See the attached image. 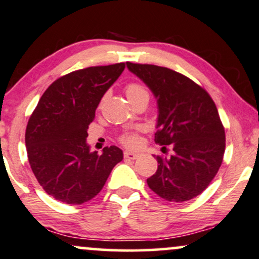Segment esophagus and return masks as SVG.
I'll return each instance as SVG.
<instances>
[{
	"label": "esophagus",
	"instance_id": "esophagus-1",
	"mask_svg": "<svg viewBox=\"0 0 259 259\" xmlns=\"http://www.w3.org/2000/svg\"><path fill=\"white\" fill-rule=\"evenodd\" d=\"M139 157H140L139 153H134V152H129V151L124 152V158H125V159L135 160V159H138Z\"/></svg>",
	"mask_w": 259,
	"mask_h": 259
}]
</instances>
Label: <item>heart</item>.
Here are the masks:
<instances>
[{
  "mask_svg": "<svg viewBox=\"0 0 259 259\" xmlns=\"http://www.w3.org/2000/svg\"><path fill=\"white\" fill-rule=\"evenodd\" d=\"M125 94L126 98L129 99V101L132 104H135L136 101L142 99H148L149 100V92L145 85H142L141 83L138 82H132L125 85ZM141 132V129H135L132 132H126L118 138L121 145L127 146V147H136L140 143V136L139 133Z\"/></svg>",
  "mask_w": 259,
  "mask_h": 259,
  "instance_id": "heart-1",
  "label": "heart"
}]
</instances>
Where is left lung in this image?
<instances>
[{
    "label": "left lung",
    "instance_id": "obj_1",
    "mask_svg": "<svg viewBox=\"0 0 259 259\" xmlns=\"http://www.w3.org/2000/svg\"><path fill=\"white\" fill-rule=\"evenodd\" d=\"M157 98L159 116L154 141L172 147L170 157L157 155L158 169L147 179L166 201L191 200L207 188L219 172L226 133L213 100L202 87L167 67L126 62Z\"/></svg>",
    "mask_w": 259,
    "mask_h": 259
}]
</instances>
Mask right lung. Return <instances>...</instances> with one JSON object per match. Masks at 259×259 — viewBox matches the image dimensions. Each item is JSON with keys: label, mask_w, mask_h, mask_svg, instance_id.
<instances>
[{"label": "right lung", "mask_w": 259, "mask_h": 259, "mask_svg": "<svg viewBox=\"0 0 259 259\" xmlns=\"http://www.w3.org/2000/svg\"><path fill=\"white\" fill-rule=\"evenodd\" d=\"M125 68L124 62L73 71L54 80L40 96L25 133L33 175L53 198L79 205L99 194L123 159L116 146L90 152L85 139L95 110Z\"/></svg>", "instance_id": "obj_1"}]
</instances>
